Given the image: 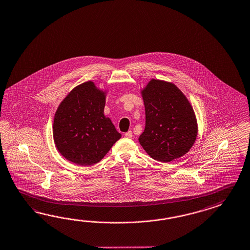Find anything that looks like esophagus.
<instances>
[{
	"instance_id": "obj_1",
	"label": "esophagus",
	"mask_w": 250,
	"mask_h": 250,
	"mask_svg": "<svg viewBox=\"0 0 250 250\" xmlns=\"http://www.w3.org/2000/svg\"><path fill=\"white\" fill-rule=\"evenodd\" d=\"M125 136L127 137V138H132L133 137V132L132 131H128V132L125 133Z\"/></svg>"
}]
</instances>
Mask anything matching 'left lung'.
I'll use <instances>...</instances> for the list:
<instances>
[{
    "mask_svg": "<svg viewBox=\"0 0 250 250\" xmlns=\"http://www.w3.org/2000/svg\"><path fill=\"white\" fill-rule=\"evenodd\" d=\"M145 128L139 142L156 161L169 162L193 146L197 124L193 107L176 85L151 80L143 91Z\"/></svg>",
    "mask_w": 250,
    "mask_h": 250,
    "instance_id": "8db88e82",
    "label": "left lung"
}]
</instances>
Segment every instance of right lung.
Returning a JSON list of instances; mask_svg holds the SVG:
<instances>
[{
	"instance_id": "1",
	"label": "right lung",
	"mask_w": 250,
	"mask_h": 250,
	"mask_svg": "<svg viewBox=\"0 0 250 250\" xmlns=\"http://www.w3.org/2000/svg\"><path fill=\"white\" fill-rule=\"evenodd\" d=\"M105 99L103 91L87 82L62 101L53 134L57 150L68 161L82 166L96 164L121 138L111 120L104 116Z\"/></svg>"
}]
</instances>
